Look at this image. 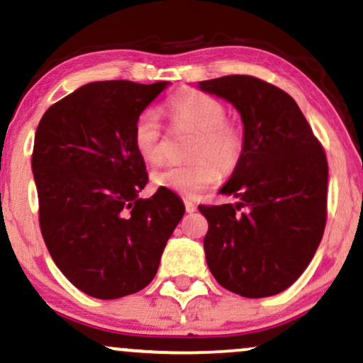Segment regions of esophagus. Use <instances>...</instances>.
<instances>
[{
  "label": "esophagus",
  "mask_w": 363,
  "mask_h": 363,
  "mask_svg": "<svg viewBox=\"0 0 363 363\" xmlns=\"http://www.w3.org/2000/svg\"><path fill=\"white\" fill-rule=\"evenodd\" d=\"M184 206H186V211L187 213H194L196 211V204L193 203V201H184Z\"/></svg>",
  "instance_id": "obj_1"
}]
</instances>
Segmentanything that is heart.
I'll return each instance as SVG.
<instances>
[{
    "label": "heart",
    "instance_id": "heart-1",
    "mask_svg": "<svg viewBox=\"0 0 363 363\" xmlns=\"http://www.w3.org/2000/svg\"><path fill=\"white\" fill-rule=\"evenodd\" d=\"M164 110L174 125L194 130L196 137L187 150L193 160L155 169L152 172L155 186L194 196L215 184L220 172L230 174L237 169L245 150V133L237 123L226 120L223 103L206 93L186 91L165 101ZM132 142L147 164L164 159V130L157 111L140 113L133 123Z\"/></svg>",
    "mask_w": 363,
    "mask_h": 363
}]
</instances>
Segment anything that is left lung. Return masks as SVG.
<instances>
[{
    "instance_id": "1",
    "label": "left lung",
    "mask_w": 363,
    "mask_h": 363,
    "mask_svg": "<svg viewBox=\"0 0 363 363\" xmlns=\"http://www.w3.org/2000/svg\"><path fill=\"white\" fill-rule=\"evenodd\" d=\"M199 89L240 111L243 157L220 193L237 204L206 206L204 252L218 284L243 298H267L298 281L326 225L328 162L286 91L253 76L201 81Z\"/></svg>"
}]
</instances>
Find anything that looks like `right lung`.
Returning <instances> with one entry per match:
<instances>
[{
    "label": "right lung",
    "mask_w": 363,
    "mask_h": 363,
    "mask_svg": "<svg viewBox=\"0 0 363 363\" xmlns=\"http://www.w3.org/2000/svg\"><path fill=\"white\" fill-rule=\"evenodd\" d=\"M167 87L99 81L52 104L35 132L32 170L43 242L60 272L98 299L142 291L155 277L184 204L148 182L132 142L137 116Z\"/></svg>",
    "instance_id": "add662e5"
}]
</instances>
